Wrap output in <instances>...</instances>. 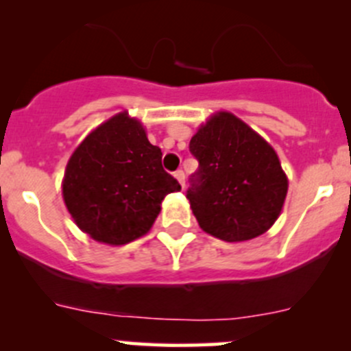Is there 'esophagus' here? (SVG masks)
Returning a JSON list of instances; mask_svg holds the SVG:
<instances>
[{"label": "esophagus", "instance_id": "1", "mask_svg": "<svg viewBox=\"0 0 351 351\" xmlns=\"http://www.w3.org/2000/svg\"><path fill=\"white\" fill-rule=\"evenodd\" d=\"M175 178L178 180V183L182 185V189H183V186H185V173H183L182 169H178V171L175 173Z\"/></svg>", "mask_w": 351, "mask_h": 351}]
</instances>
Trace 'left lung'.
I'll return each mask as SVG.
<instances>
[{"instance_id": "1", "label": "left lung", "mask_w": 351, "mask_h": 351, "mask_svg": "<svg viewBox=\"0 0 351 351\" xmlns=\"http://www.w3.org/2000/svg\"><path fill=\"white\" fill-rule=\"evenodd\" d=\"M198 169L186 198L198 226L239 243L263 234L280 215L289 189L274 147L229 112H217L190 141Z\"/></svg>"}]
</instances>
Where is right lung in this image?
I'll list each match as a JSON object with an SVG mask.
<instances>
[{"mask_svg": "<svg viewBox=\"0 0 351 351\" xmlns=\"http://www.w3.org/2000/svg\"><path fill=\"white\" fill-rule=\"evenodd\" d=\"M161 149L129 113H117L84 137L66 166L62 197L74 222L112 246L153 228L168 193L182 186L161 166Z\"/></svg>", "mask_w": 351, "mask_h": 351, "instance_id": "1", "label": "right lung"}]
</instances>
